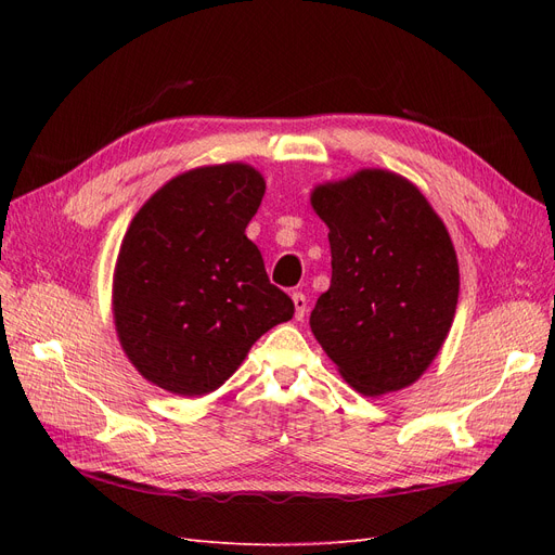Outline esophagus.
I'll return each instance as SVG.
<instances>
[{
    "instance_id": "1",
    "label": "esophagus",
    "mask_w": 555,
    "mask_h": 555,
    "mask_svg": "<svg viewBox=\"0 0 555 555\" xmlns=\"http://www.w3.org/2000/svg\"><path fill=\"white\" fill-rule=\"evenodd\" d=\"M292 300H294V308H296V319H304L306 312H308V298H306V294L294 292Z\"/></svg>"
}]
</instances>
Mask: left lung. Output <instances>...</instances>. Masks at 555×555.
<instances>
[{
    "mask_svg": "<svg viewBox=\"0 0 555 555\" xmlns=\"http://www.w3.org/2000/svg\"><path fill=\"white\" fill-rule=\"evenodd\" d=\"M312 208L328 227L331 287L310 328L363 396L424 375L459 304V261L442 220L412 182L365 169L319 184Z\"/></svg>",
    "mask_w": 555,
    "mask_h": 555,
    "instance_id": "8db88e82",
    "label": "left lung"
}]
</instances>
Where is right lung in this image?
Returning <instances> with one entry per match:
<instances>
[{
  "mask_svg": "<svg viewBox=\"0 0 555 555\" xmlns=\"http://www.w3.org/2000/svg\"><path fill=\"white\" fill-rule=\"evenodd\" d=\"M266 182L247 164L204 166L164 184L117 255L113 314L137 371L178 396L222 386L294 300L271 284L245 227Z\"/></svg>",
  "mask_w": 555,
  "mask_h": 555,
  "instance_id": "obj_1",
  "label": "right lung"
}]
</instances>
